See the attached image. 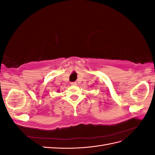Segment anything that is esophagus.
<instances>
[{
    "label": "esophagus",
    "mask_w": 155,
    "mask_h": 155,
    "mask_svg": "<svg viewBox=\"0 0 155 155\" xmlns=\"http://www.w3.org/2000/svg\"><path fill=\"white\" fill-rule=\"evenodd\" d=\"M70 84H71V85H76L77 82H72Z\"/></svg>",
    "instance_id": "obj_1"
}]
</instances>
